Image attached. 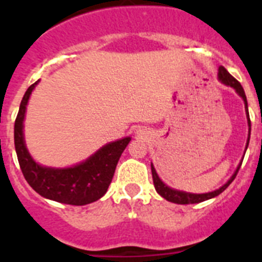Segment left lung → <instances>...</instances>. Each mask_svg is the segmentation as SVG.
<instances>
[{
	"label": "left lung",
	"instance_id": "obj_1",
	"mask_svg": "<svg viewBox=\"0 0 262 262\" xmlns=\"http://www.w3.org/2000/svg\"><path fill=\"white\" fill-rule=\"evenodd\" d=\"M217 76H219V80H221L223 84L233 88V89L237 92V94L244 99L245 108H247V117H248V126H249V136H248V142H247V148H248L249 138H251V119H249L248 103H247V97H245L244 89H243L242 84H240L239 81L236 80L233 76H231L224 67H221V68H219V75ZM240 166H242V163H240V165L237 166V169H236V172L233 173V176L228 180V182H227L226 185H223V186H222L221 189H217V190L211 191V193H206V194H191V193H185V191H178V190H174V189H170V187L166 186V185L160 180L156 170H155L154 165H151V169H152V178H154L155 189H156V191L160 194V195L163 196V198H165L166 201H169V202L177 203V205H190V203H200V202H203V201L211 200V198H214V196L223 193L227 187L230 186L231 182L235 180L236 174H237V172H239Z\"/></svg>",
	"mask_w": 262,
	"mask_h": 262
}]
</instances>
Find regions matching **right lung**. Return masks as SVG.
<instances>
[{
    "mask_svg": "<svg viewBox=\"0 0 262 262\" xmlns=\"http://www.w3.org/2000/svg\"><path fill=\"white\" fill-rule=\"evenodd\" d=\"M36 84L38 81L26 90L14 123V144L23 177L36 193L48 200L73 206L96 202L107 191L120 155L131 138L108 143L86 161L73 168L53 169L39 165L31 159L23 140L26 105Z\"/></svg>",
    "mask_w": 262,
    "mask_h": 262,
    "instance_id": "obj_1",
    "label": "right lung"
}]
</instances>
